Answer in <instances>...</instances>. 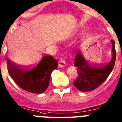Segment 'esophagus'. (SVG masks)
<instances>
[{
	"mask_svg": "<svg viewBox=\"0 0 122 122\" xmlns=\"http://www.w3.org/2000/svg\"><path fill=\"white\" fill-rule=\"evenodd\" d=\"M66 65V63L63 60H59V68H63Z\"/></svg>",
	"mask_w": 122,
	"mask_h": 122,
	"instance_id": "obj_1",
	"label": "esophagus"
}]
</instances>
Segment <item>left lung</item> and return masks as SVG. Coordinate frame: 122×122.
Listing matches in <instances>:
<instances>
[{"label": "left lung", "instance_id": "1", "mask_svg": "<svg viewBox=\"0 0 122 122\" xmlns=\"http://www.w3.org/2000/svg\"><path fill=\"white\" fill-rule=\"evenodd\" d=\"M112 57L107 64L91 65L88 63L83 53L79 51L74 59V66L77 68L78 77L73 82L74 85L79 91H91L96 89L104 82L113 70L116 61L115 42L111 40Z\"/></svg>", "mask_w": 122, "mask_h": 122}]
</instances>
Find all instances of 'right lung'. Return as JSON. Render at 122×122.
<instances>
[{"label": "right lung", "mask_w": 122, "mask_h": 122, "mask_svg": "<svg viewBox=\"0 0 122 122\" xmlns=\"http://www.w3.org/2000/svg\"><path fill=\"white\" fill-rule=\"evenodd\" d=\"M8 73L19 86L31 93L41 94L50 83L52 71L58 68V62L51 56L44 55L35 66L25 68L16 65L6 59Z\"/></svg>", "instance_id": "1"}]
</instances>
